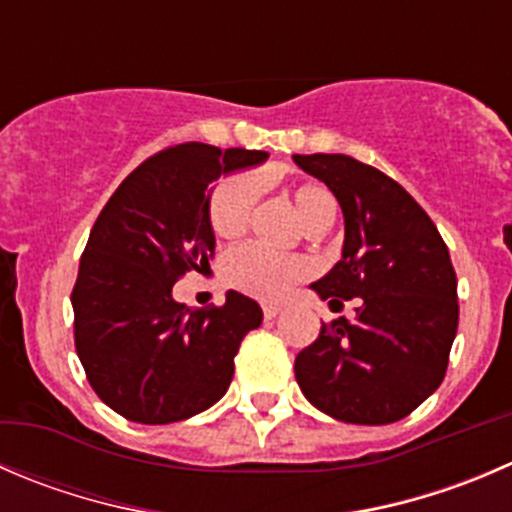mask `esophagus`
Instances as JSON below:
<instances>
[{
  "mask_svg": "<svg viewBox=\"0 0 512 512\" xmlns=\"http://www.w3.org/2000/svg\"><path fill=\"white\" fill-rule=\"evenodd\" d=\"M282 312L280 305H275V302H265L262 305V315H265V320H272V317H277Z\"/></svg>",
  "mask_w": 512,
  "mask_h": 512,
  "instance_id": "esophagus-1",
  "label": "esophagus"
}]
</instances>
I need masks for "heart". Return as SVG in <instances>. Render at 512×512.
Returning a JSON list of instances; mask_svg holds the SVG:
<instances>
[{
  "label": "heart",
  "mask_w": 512,
  "mask_h": 512,
  "mask_svg": "<svg viewBox=\"0 0 512 512\" xmlns=\"http://www.w3.org/2000/svg\"><path fill=\"white\" fill-rule=\"evenodd\" d=\"M292 202L310 232H320L335 220L337 200L320 182H300L290 190ZM257 202V180L252 175H227L210 195V227L217 237H240L250 225ZM307 275V262L292 255H277L260 245L235 247L222 260V280L245 295L277 300Z\"/></svg>",
  "instance_id": "1"
}]
</instances>
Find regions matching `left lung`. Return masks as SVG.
<instances>
[{
  "instance_id": "obj_1",
  "label": "left lung",
  "mask_w": 512,
  "mask_h": 512,
  "mask_svg": "<svg viewBox=\"0 0 512 512\" xmlns=\"http://www.w3.org/2000/svg\"><path fill=\"white\" fill-rule=\"evenodd\" d=\"M345 215L342 260L312 290L355 320L322 322L295 357L305 398L342 423L388 425L435 393L458 332V277L428 212L385 172L347 155H295Z\"/></svg>"
}]
</instances>
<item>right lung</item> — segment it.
<instances>
[{"mask_svg":"<svg viewBox=\"0 0 512 512\" xmlns=\"http://www.w3.org/2000/svg\"><path fill=\"white\" fill-rule=\"evenodd\" d=\"M265 157L202 142L167 147L124 177L99 212L72 290L74 347L94 393L122 418L177 423L230 388L260 305L230 290L225 305L192 310L172 300V287L210 267L207 185Z\"/></svg>","mask_w":512,"mask_h":512,"instance_id":"obj_1","label":"right lung"}]
</instances>
